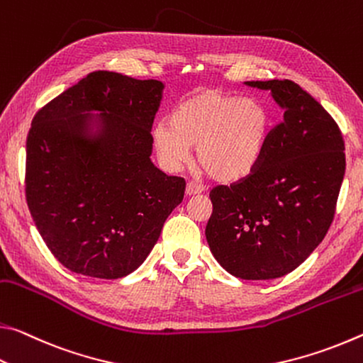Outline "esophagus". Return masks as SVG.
I'll return each instance as SVG.
<instances>
[{
    "label": "esophagus",
    "mask_w": 363,
    "mask_h": 363,
    "mask_svg": "<svg viewBox=\"0 0 363 363\" xmlns=\"http://www.w3.org/2000/svg\"><path fill=\"white\" fill-rule=\"evenodd\" d=\"M204 191V186L199 185V183L189 182L186 185V196H194V194H201Z\"/></svg>",
    "instance_id": "34e87169"
}]
</instances>
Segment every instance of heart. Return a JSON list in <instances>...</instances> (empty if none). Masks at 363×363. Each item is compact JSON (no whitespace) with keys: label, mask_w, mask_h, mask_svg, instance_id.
I'll list each match as a JSON object with an SVG mask.
<instances>
[{"label":"heart","mask_w":363,"mask_h":363,"mask_svg":"<svg viewBox=\"0 0 363 363\" xmlns=\"http://www.w3.org/2000/svg\"><path fill=\"white\" fill-rule=\"evenodd\" d=\"M272 133V114L257 99L216 90L182 101L170 125L157 123L152 143L169 170L189 159V147L207 175L220 183L245 180L262 162Z\"/></svg>","instance_id":"heart-1"}]
</instances>
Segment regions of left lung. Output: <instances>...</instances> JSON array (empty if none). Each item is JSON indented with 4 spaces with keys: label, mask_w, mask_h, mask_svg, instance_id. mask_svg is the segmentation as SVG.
I'll return each mask as SVG.
<instances>
[{
    "label": "left lung",
    "mask_w": 363,
    "mask_h": 363,
    "mask_svg": "<svg viewBox=\"0 0 363 363\" xmlns=\"http://www.w3.org/2000/svg\"><path fill=\"white\" fill-rule=\"evenodd\" d=\"M284 111L262 162L245 180L211 191L206 238L225 270L242 280L280 278L304 262L328 231L346 170L337 123L291 80L245 82Z\"/></svg>",
    "instance_id": "left-lung-1"
}]
</instances>
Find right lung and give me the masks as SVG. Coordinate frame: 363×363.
Here are the masks:
<instances>
[{"mask_svg": "<svg viewBox=\"0 0 363 363\" xmlns=\"http://www.w3.org/2000/svg\"><path fill=\"white\" fill-rule=\"evenodd\" d=\"M162 90L159 80L98 70L35 114L27 204L65 269L104 280L127 277L183 201L185 180L165 175L150 157Z\"/></svg>", "mask_w": 363, "mask_h": 363, "instance_id": "1", "label": "right lung"}]
</instances>
